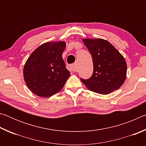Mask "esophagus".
<instances>
[{
    "instance_id": "esophagus-1",
    "label": "esophagus",
    "mask_w": 146,
    "mask_h": 146,
    "mask_svg": "<svg viewBox=\"0 0 146 146\" xmlns=\"http://www.w3.org/2000/svg\"><path fill=\"white\" fill-rule=\"evenodd\" d=\"M68 70L71 71V72H76V71H77V69L75 68V66L74 65H69L68 66Z\"/></svg>"
}]
</instances>
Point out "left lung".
I'll use <instances>...</instances> for the list:
<instances>
[{
    "label": "left lung",
    "mask_w": 146,
    "mask_h": 146,
    "mask_svg": "<svg viewBox=\"0 0 146 146\" xmlns=\"http://www.w3.org/2000/svg\"><path fill=\"white\" fill-rule=\"evenodd\" d=\"M93 59V75L80 80L93 92L107 95L120 88L125 80L127 65L123 56L104 39H83Z\"/></svg>",
    "instance_id": "8db88e82"
}]
</instances>
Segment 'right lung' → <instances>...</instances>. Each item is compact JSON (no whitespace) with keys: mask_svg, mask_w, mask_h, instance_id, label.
Listing matches in <instances>:
<instances>
[{"mask_svg":"<svg viewBox=\"0 0 146 146\" xmlns=\"http://www.w3.org/2000/svg\"><path fill=\"white\" fill-rule=\"evenodd\" d=\"M65 48L64 42L45 43L29 56L24 65V78L34 94L48 97L63 88L70 76L62 56Z\"/></svg>","mask_w":146,"mask_h":146,"instance_id":"obj_1","label":"right lung"}]
</instances>
